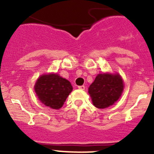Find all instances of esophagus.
Wrapping results in <instances>:
<instances>
[{
    "instance_id": "obj_1",
    "label": "esophagus",
    "mask_w": 154,
    "mask_h": 154,
    "mask_svg": "<svg viewBox=\"0 0 154 154\" xmlns=\"http://www.w3.org/2000/svg\"><path fill=\"white\" fill-rule=\"evenodd\" d=\"M78 88L79 89H81V90H84L85 89V85H79V86H78Z\"/></svg>"
}]
</instances>
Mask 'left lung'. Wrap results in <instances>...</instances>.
<instances>
[{
	"instance_id": "1",
	"label": "left lung",
	"mask_w": 154,
	"mask_h": 154,
	"mask_svg": "<svg viewBox=\"0 0 154 154\" xmlns=\"http://www.w3.org/2000/svg\"><path fill=\"white\" fill-rule=\"evenodd\" d=\"M123 82L118 74H99L89 88V93L96 108L105 109L112 106L120 97Z\"/></svg>"
}]
</instances>
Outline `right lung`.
<instances>
[{
  "label": "right lung",
  "mask_w": 154,
  "mask_h": 154,
  "mask_svg": "<svg viewBox=\"0 0 154 154\" xmlns=\"http://www.w3.org/2000/svg\"><path fill=\"white\" fill-rule=\"evenodd\" d=\"M35 91L39 100L46 106L58 109L72 91L70 82L57 74L43 75L37 80Z\"/></svg>",
  "instance_id": "obj_1"
}]
</instances>
